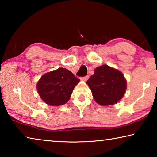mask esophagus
I'll return each instance as SVG.
<instances>
[{
    "instance_id": "34e87169",
    "label": "esophagus",
    "mask_w": 157,
    "mask_h": 157,
    "mask_svg": "<svg viewBox=\"0 0 157 157\" xmlns=\"http://www.w3.org/2000/svg\"><path fill=\"white\" fill-rule=\"evenodd\" d=\"M89 79V76H85V77H83V78H81V80L82 81H84V82H86Z\"/></svg>"
}]
</instances>
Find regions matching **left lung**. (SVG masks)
I'll use <instances>...</instances> for the list:
<instances>
[{"label":"left lung","mask_w":157,"mask_h":157,"mask_svg":"<svg viewBox=\"0 0 157 157\" xmlns=\"http://www.w3.org/2000/svg\"><path fill=\"white\" fill-rule=\"evenodd\" d=\"M86 84L94 100L102 106L116 104L123 98L127 89V80L123 73L105 64L95 69Z\"/></svg>","instance_id":"8db88e82"}]
</instances>
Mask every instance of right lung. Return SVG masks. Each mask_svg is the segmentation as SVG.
I'll use <instances>...</instances> for the list:
<instances>
[{"label": "right lung", "mask_w": 157, "mask_h": 157, "mask_svg": "<svg viewBox=\"0 0 157 157\" xmlns=\"http://www.w3.org/2000/svg\"><path fill=\"white\" fill-rule=\"evenodd\" d=\"M79 79L68 69L59 68L44 74L37 82V92L41 100L50 106L66 104Z\"/></svg>", "instance_id": "1"}]
</instances>
